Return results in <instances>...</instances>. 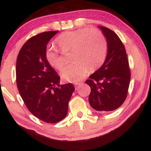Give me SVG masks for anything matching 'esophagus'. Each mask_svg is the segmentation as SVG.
Masks as SVG:
<instances>
[{
	"mask_svg": "<svg viewBox=\"0 0 151 151\" xmlns=\"http://www.w3.org/2000/svg\"><path fill=\"white\" fill-rule=\"evenodd\" d=\"M81 85V83H75V84H74V86H75V88H76V89H77L79 87V86H80Z\"/></svg>",
	"mask_w": 151,
	"mask_h": 151,
	"instance_id": "34e87169",
	"label": "esophagus"
}]
</instances>
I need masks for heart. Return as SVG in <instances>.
I'll list each match as a JSON object with an SVG mask.
<instances>
[{
	"label": "heart",
	"mask_w": 151,
	"mask_h": 151,
	"mask_svg": "<svg viewBox=\"0 0 151 151\" xmlns=\"http://www.w3.org/2000/svg\"><path fill=\"white\" fill-rule=\"evenodd\" d=\"M63 51L72 50L73 63L61 71V77L70 82L80 81L91 70H96L103 65L107 54V43L104 36L97 30L81 28L67 31L57 38ZM50 66L61 70L65 65L62 54L56 47L50 46L45 52Z\"/></svg>",
	"instance_id": "heart-1"
}]
</instances>
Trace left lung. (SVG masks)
Segmentation results:
<instances>
[{
	"label": "left lung",
	"instance_id": "obj_1",
	"mask_svg": "<svg viewBox=\"0 0 151 151\" xmlns=\"http://www.w3.org/2000/svg\"><path fill=\"white\" fill-rule=\"evenodd\" d=\"M107 42V55L102 66L86 81L91 87L89 104L97 111L109 112L123 104L127 96L131 72L124 44L114 31L99 26Z\"/></svg>",
	"mask_w": 151,
	"mask_h": 151
}]
</instances>
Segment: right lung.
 I'll return each instance as SVG.
<instances>
[{
	"instance_id": "1",
	"label": "right lung",
	"mask_w": 151,
	"mask_h": 151,
	"mask_svg": "<svg viewBox=\"0 0 151 151\" xmlns=\"http://www.w3.org/2000/svg\"><path fill=\"white\" fill-rule=\"evenodd\" d=\"M58 31L32 37L20 49L16 62V82L27 109L46 123L65 119L74 91L73 84L60 85V77L46 60L47 45Z\"/></svg>"
}]
</instances>
